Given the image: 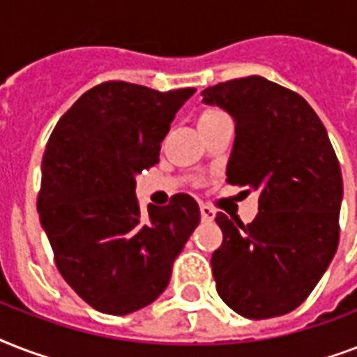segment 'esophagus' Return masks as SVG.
Here are the masks:
<instances>
[{"mask_svg":"<svg viewBox=\"0 0 357 357\" xmlns=\"http://www.w3.org/2000/svg\"><path fill=\"white\" fill-rule=\"evenodd\" d=\"M200 213H202V220H204V222H211V220H215V217H217L215 209L209 206H200Z\"/></svg>","mask_w":357,"mask_h":357,"instance_id":"esophagus-1","label":"esophagus"}]
</instances>
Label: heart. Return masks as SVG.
<instances>
[{"mask_svg":"<svg viewBox=\"0 0 357 357\" xmlns=\"http://www.w3.org/2000/svg\"><path fill=\"white\" fill-rule=\"evenodd\" d=\"M218 116H224L222 111H218V109H213V107L204 109V111L198 114V128H200V126H204V123L211 122V120L218 119Z\"/></svg>","mask_w":357,"mask_h":357,"instance_id":"1","label":"heart"}]
</instances>
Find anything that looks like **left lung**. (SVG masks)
Segmentation results:
<instances>
[{
	"instance_id": "obj_1",
	"label": "left lung",
	"mask_w": 357,
	"mask_h": 357,
	"mask_svg": "<svg viewBox=\"0 0 357 357\" xmlns=\"http://www.w3.org/2000/svg\"><path fill=\"white\" fill-rule=\"evenodd\" d=\"M235 120L226 176L259 192L250 224L217 215L222 246L211 257L217 291L246 319L296 310L315 289L339 244L343 178L326 128L296 92L261 75L202 92Z\"/></svg>"
}]
</instances>
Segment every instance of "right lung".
Wrapping results in <instances>:
<instances>
[{
	"label": "right lung",
	"instance_id": "right-lung-1",
	"mask_svg": "<svg viewBox=\"0 0 357 357\" xmlns=\"http://www.w3.org/2000/svg\"><path fill=\"white\" fill-rule=\"evenodd\" d=\"M195 92L107 81L86 91L47 140L40 224L61 276L102 313L128 315L151 304L200 224L189 195L148 206L146 215L135 195V176L159 162L174 116Z\"/></svg>",
	"mask_w": 357,
	"mask_h": 357
}]
</instances>
